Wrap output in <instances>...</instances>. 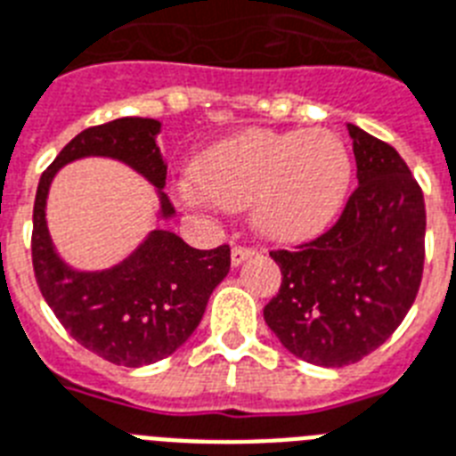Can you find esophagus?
I'll return each mask as SVG.
<instances>
[{
	"instance_id": "esophagus-1",
	"label": "esophagus",
	"mask_w": 456,
	"mask_h": 456,
	"mask_svg": "<svg viewBox=\"0 0 456 456\" xmlns=\"http://www.w3.org/2000/svg\"><path fill=\"white\" fill-rule=\"evenodd\" d=\"M255 253H257V250H255V248L234 246V248H232V265H234V266L243 265V262L250 260V257H253Z\"/></svg>"
}]
</instances>
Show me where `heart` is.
I'll use <instances>...</instances> for the list:
<instances>
[{
    "label": "heart",
    "mask_w": 456,
    "mask_h": 456,
    "mask_svg": "<svg viewBox=\"0 0 456 456\" xmlns=\"http://www.w3.org/2000/svg\"><path fill=\"white\" fill-rule=\"evenodd\" d=\"M194 180L180 184L191 206H250L266 239L299 240L323 232L339 213L351 183V157L339 135L250 128L196 159Z\"/></svg>",
    "instance_id": "1"
}]
</instances>
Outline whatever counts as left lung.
<instances>
[{
  "mask_svg": "<svg viewBox=\"0 0 456 456\" xmlns=\"http://www.w3.org/2000/svg\"><path fill=\"white\" fill-rule=\"evenodd\" d=\"M358 187L330 232L273 250L279 295L265 321L292 356L342 368L382 346L410 312L424 272L427 208L401 154L346 124Z\"/></svg>",
  "mask_w": 456,
  "mask_h": 456,
  "instance_id": "1",
  "label": "left lung"
}]
</instances>
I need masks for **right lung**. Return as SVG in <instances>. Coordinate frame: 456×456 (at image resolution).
Instances as JSON below:
<instances>
[{"label":"right lung","mask_w":456,"mask_h":456,"mask_svg":"<svg viewBox=\"0 0 456 456\" xmlns=\"http://www.w3.org/2000/svg\"><path fill=\"white\" fill-rule=\"evenodd\" d=\"M159 133L161 121L140 117L81 131L39 180L32 216V265L46 305L81 346L124 368L161 361L190 339L208 297L229 273V246L196 250L168 229H151L119 265L100 272L74 269L53 246L46 199L62 166L88 157L114 159L154 187L159 220H170L175 208L164 194Z\"/></svg>","instance_id":"obj_1"}]
</instances>
